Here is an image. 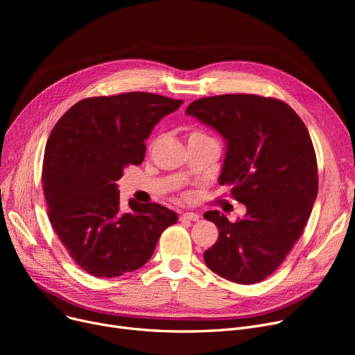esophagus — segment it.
Wrapping results in <instances>:
<instances>
[{
    "label": "esophagus",
    "mask_w": 355,
    "mask_h": 355,
    "mask_svg": "<svg viewBox=\"0 0 355 355\" xmlns=\"http://www.w3.org/2000/svg\"><path fill=\"white\" fill-rule=\"evenodd\" d=\"M180 220H191V221H198V214L196 213H182L180 216Z\"/></svg>",
    "instance_id": "1"
}]
</instances>
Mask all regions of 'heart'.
Masks as SVG:
<instances>
[{"label":"heart","instance_id":"heart-1","mask_svg":"<svg viewBox=\"0 0 355 355\" xmlns=\"http://www.w3.org/2000/svg\"><path fill=\"white\" fill-rule=\"evenodd\" d=\"M204 135L202 132H200V130H191V132L189 134V138H194V137H201Z\"/></svg>","mask_w":355,"mask_h":355}]
</instances>
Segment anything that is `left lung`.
Listing matches in <instances>:
<instances>
[{
	"mask_svg": "<svg viewBox=\"0 0 355 355\" xmlns=\"http://www.w3.org/2000/svg\"><path fill=\"white\" fill-rule=\"evenodd\" d=\"M185 114L216 129L226 141L218 182L246 206L232 223L217 210L204 218L218 229L204 262L236 284L272 275L300 239L318 194V166L308 129L285 102L257 95L197 99Z\"/></svg>",
	"mask_w": 355,
	"mask_h": 355,
	"instance_id": "1",
	"label": "left lung"
}]
</instances>
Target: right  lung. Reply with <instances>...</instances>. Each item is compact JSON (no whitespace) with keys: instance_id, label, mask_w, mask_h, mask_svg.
I'll list each match as a JSON object with an SVG mask.
<instances>
[{"instance_id":"right-lung-1","label":"right lung","mask_w":355,"mask_h":355,"mask_svg":"<svg viewBox=\"0 0 355 355\" xmlns=\"http://www.w3.org/2000/svg\"><path fill=\"white\" fill-rule=\"evenodd\" d=\"M182 105L166 96L129 92L73 105L49 137L43 190L49 218L71 259L96 277L144 266L177 214L157 202L129 200L122 211L116 181L139 165L154 126Z\"/></svg>"}]
</instances>
